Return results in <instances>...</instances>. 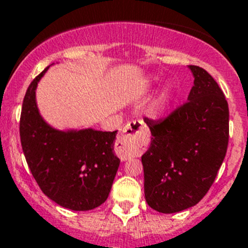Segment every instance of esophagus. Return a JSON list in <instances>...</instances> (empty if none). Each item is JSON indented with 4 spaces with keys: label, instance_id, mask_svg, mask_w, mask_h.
<instances>
[{
    "label": "esophagus",
    "instance_id": "esophagus-1",
    "mask_svg": "<svg viewBox=\"0 0 248 248\" xmlns=\"http://www.w3.org/2000/svg\"><path fill=\"white\" fill-rule=\"evenodd\" d=\"M149 140V132L142 121H131L124 127L117 140V153L122 159L131 158L136 152L145 147Z\"/></svg>",
    "mask_w": 248,
    "mask_h": 248
}]
</instances>
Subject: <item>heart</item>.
Returning a JSON list of instances; mask_svg holds the SVG:
<instances>
[{"mask_svg": "<svg viewBox=\"0 0 248 248\" xmlns=\"http://www.w3.org/2000/svg\"><path fill=\"white\" fill-rule=\"evenodd\" d=\"M168 94H169V90L166 89V90H164L163 93H161V95L159 96V99L158 100L155 101V108H160L161 106H163V104L165 103V100H166V98H168Z\"/></svg>", "mask_w": 248, "mask_h": 248, "instance_id": "b5f03b06", "label": "heart"}]
</instances>
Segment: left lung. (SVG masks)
<instances>
[{"instance_id":"1","label":"left lung","mask_w":248,"mask_h":248,"mask_svg":"<svg viewBox=\"0 0 248 248\" xmlns=\"http://www.w3.org/2000/svg\"><path fill=\"white\" fill-rule=\"evenodd\" d=\"M194 82L184 105L159 121L144 119L152 132L142 156L144 194L159 213L197 204L214 182L229 143V106L205 69L188 66Z\"/></svg>"}]
</instances>
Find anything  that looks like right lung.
I'll list each match as a JSON object with an SVG mask.
<instances>
[{"label": "right lung", "mask_w": 248, "mask_h": 248, "mask_svg": "<svg viewBox=\"0 0 248 248\" xmlns=\"http://www.w3.org/2000/svg\"><path fill=\"white\" fill-rule=\"evenodd\" d=\"M48 67L30 83L23 100L19 133L28 166L50 200L72 210H90L108 197L120 159L117 131H59L39 113L35 89Z\"/></svg>", "instance_id": "1"}]
</instances>
